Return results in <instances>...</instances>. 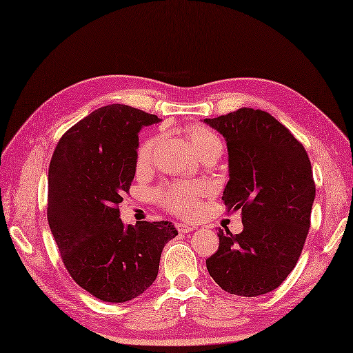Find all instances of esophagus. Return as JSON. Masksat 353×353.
Returning <instances> with one entry per match:
<instances>
[{
	"instance_id": "34e87169",
	"label": "esophagus",
	"mask_w": 353,
	"mask_h": 353,
	"mask_svg": "<svg viewBox=\"0 0 353 353\" xmlns=\"http://www.w3.org/2000/svg\"><path fill=\"white\" fill-rule=\"evenodd\" d=\"M177 230L181 232V234H190V232L196 230V228L194 226H190V224H183V223H179L177 224Z\"/></svg>"
}]
</instances>
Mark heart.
Instances as JSON below:
<instances>
[{"mask_svg":"<svg viewBox=\"0 0 353 353\" xmlns=\"http://www.w3.org/2000/svg\"><path fill=\"white\" fill-rule=\"evenodd\" d=\"M186 134H188L191 147L196 150L197 154L209 152V150L214 148L221 150V141L219 138V134L212 132L211 129H208V127L191 125L186 129ZM154 145V138H148L142 142L138 152L139 165H145L147 162H150ZM200 192L201 188L197 183H172L168 185L167 188L157 191L156 197L163 206H167L170 211L182 215H190L196 211Z\"/></svg>","mask_w":353,"mask_h":353,"instance_id":"1","label":"heart"}]
</instances>
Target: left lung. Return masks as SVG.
Segmentation results:
<instances>
[{"mask_svg": "<svg viewBox=\"0 0 353 353\" xmlns=\"http://www.w3.org/2000/svg\"><path fill=\"white\" fill-rule=\"evenodd\" d=\"M205 123L226 141L229 182L221 200L228 211H241L244 226L236 235L219 230V250L206 268L230 294H267L296 267L308 235L316 199L310 157L264 110L241 108Z\"/></svg>", "mask_w": 353, "mask_h": 353, "instance_id": "1", "label": "left lung"}]
</instances>
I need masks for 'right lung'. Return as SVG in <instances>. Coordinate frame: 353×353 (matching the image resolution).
Segmentation results:
<instances>
[{"label": "right lung", "instance_id": "obj_1", "mask_svg": "<svg viewBox=\"0 0 353 353\" xmlns=\"http://www.w3.org/2000/svg\"><path fill=\"white\" fill-rule=\"evenodd\" d=\"M161 118L125 104L94 110L59 141L48 170V224L63 264L81 288L123 303L156 279L171 221L125 226L118 205L137 172L138 133Z\"/></svg>", "mask_w": 353, "mask_h": 353}]
</instances>
